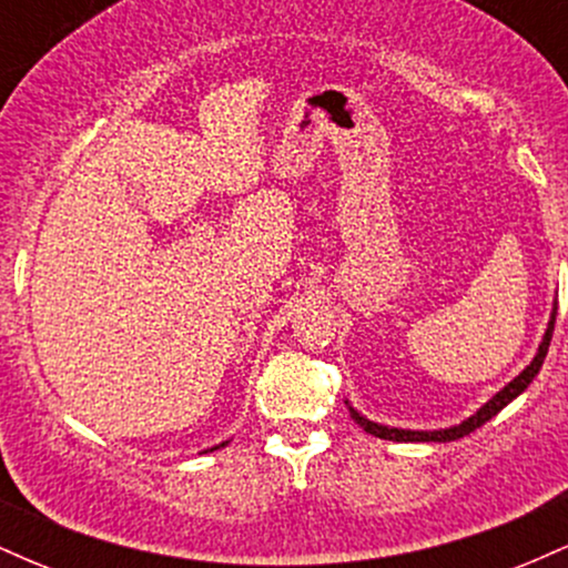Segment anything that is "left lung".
I'll return each mask as SVG.
<instances>
[{
	"instance_id": "1",
	"label": "left lung",
	"mask_w": 568,
	"mask_h": 568,
	"mask_svg": "<svg viewBox=\"0 0 568 568\" xmlns=\"http://www.w3.org/2000/svg\"><path fill=\"white\" fill-rule=\"evenodd\" d=\"M552 328H556V310H552L550 323H547L545 338H542V344H539L537 357H534V361L529 363V366H526L524 371H520V376H515V379H513L510 384H507V387L501 389V393L494 395L491 400H488L486 406L478 410V414L470 416V419L462 422V425H456V427H452V429H438V433H410V429H397V427H382V425H374V422L363 419V416L357 414V410H352V416H355V422H357V425H361L363 429H366V433L376 435V438H384V440H406V443L438 440V443H446V440H459V438H465V435L475 433V429H478L480 425H486V422L491 419V416H497L499 410L505 408L507 403L513 400V397H518L520 393H524L526 387H529L531 379H534V376L539 374V368H542V363H545L547 347H550V338H552Z\"/></svg>"
}]
</instances>
